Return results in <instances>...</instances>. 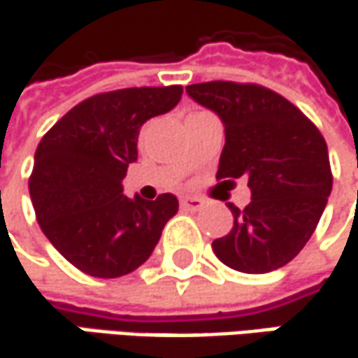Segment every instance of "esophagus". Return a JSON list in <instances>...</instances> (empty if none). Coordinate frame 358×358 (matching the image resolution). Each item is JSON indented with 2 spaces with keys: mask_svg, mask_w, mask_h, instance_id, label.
<instances>
[{
  "mask_svg": "<svg viewBox=\"0 0 358 358\" xmlns=\"http://www.w3.org/2000/svg\"><path fill=\"white\" fill-rule=\"evenodd\" d=\"M203 199H199V196H184V199H180V207L182 209H186V211H199V209H203Z\"/></svg>",
  "mask_w": 358,
  "mask_h": 358,
  "instance_id": "esophagus-1",
  "label": "esophagus"
}]
</instances>
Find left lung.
<instances>
[{
    "label": "left lung",
    "mask_w": 358,
    "mask_h": 358,
    "mask_svg": "<svg viewBox=\"0 0 358 358\" xmlns=\"http://www.w3.org/2000/svg\"><path fill=\"white\" fill-rule=\"evenodd\" d=\"M188 96L225 124L217 180L248 178L252 201L227 203L234 227L213 242L215 256L248 275L271 273L308 244L332 190L328 145L295 104L258 83L205 82Z\"/></svg>",
    "instance_id": "1"
}]
</instances>
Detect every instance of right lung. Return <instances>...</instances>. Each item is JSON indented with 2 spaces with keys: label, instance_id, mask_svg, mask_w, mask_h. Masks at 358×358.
<instances>
[{
  "label": "right lung",
  "instance_id": "right-lung-1",
  "mask_svg": "<svg viewBox=\"0 0 358 358\" xmlns=\"http://www.w3.org/2000/svg\"><path fill=\"white\" fill-rule=\"evenodd\" d=\"M180 98L182 85L96 94L59 118L36 147L28 188L38 225L85 275L116 278L139 268L178 213L170 192L155 201L124 196L122 178L137 159L141 127Z\"/></svg>",
  "mask_w": 358,
  "mask_h": 358
}]
</instances>
